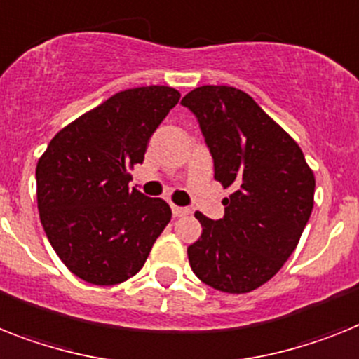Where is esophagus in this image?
Here are the masks:
<instances>
[{"label": "esophagus", "mask_w": 359, "mask_h": 359, "mask_svg": "<svg viewBox=\"0 0 359 359\" xmlns=\"http://www.w3.org/2000/svg\"><path fill=\"white\" fill-rule=\"evenodd\" d=\"M171 212H173L175 217H186V215H189V208L171 206Z\"/></svg>", "instance_id": "obj_1"}]
</instances>
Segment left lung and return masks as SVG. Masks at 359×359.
Segmentation results:
<instances>
[{
	"label": "left lung",
	"mask_w": 359,
	"mask_h": 359,
	"mask_svg": "<svg viewBox=\"0 0 359 359\" xmlns=\"http://www.w3.org/2000/svg\"><path fill=\"white\" fill-rule=\"evenodd\" d=\"M180 104L197 118L215 180L231 188L222 219L195 212L203 233L188 246L189 266L208 287L246 294L296 250L314 206V173L296 140L245 91L203 86Z\"/></svg>",
	"instance_id": "left-lung-1"
}]
</instances>
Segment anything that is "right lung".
<instances>
[{
	"label": "right lung",
	"instance_id": "obj_1",
	"mask_svg": "<svg viewBox=\"0 0 359 359\" xmlns=\"http://www.w3.org/2000/svg\"><path fill=\"white\" fill-rule=\"evenodd\" d=\"M180 98L173 87L120 91L56 133L36 165L47 239L83 281L118 285L144 266L171 221L162 198L129 189V168Z\"/></svg>",
	"mask_w": 359,
	"mask_h": 359
}]
</instances>
